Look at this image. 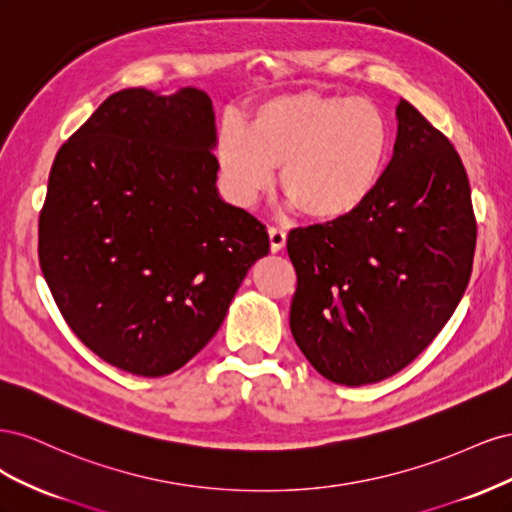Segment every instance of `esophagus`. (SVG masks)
<instances>
[{"instance_id": "34e87169", "label": "esophagus", "mask_w": 512, "mask_h": 512, "mask_svg": "<svg viewBox=\"0 0 512 512\" xmlns=\"http://www.w3.org/2000/svg\"><path fill=\"white\" fill-rule=\"evenodd\" d=\"M269 243H271V252H280L286 245V230L269 226Z\"/></svg>"}]
</instances>
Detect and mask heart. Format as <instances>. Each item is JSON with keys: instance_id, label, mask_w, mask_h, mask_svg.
Instances as JSON below:
<instances>
[{"instance_id": "heart-1", "label": "heart", "mask_w": 512, "mask_h": 512, "mask_svg": "<svg viewBox=\"0 0 512 512\" xmlns=\"http://www.w3.org/2000/svg\"><path fill=\"white\" fill-rule=\"evenodd\" d=\"M393 149L391 123L369 100L316 91L258 104L250 123L226 119L215 158L228 194L252 205L282 168L290 203L316 222L344 220L378 190Z\"/></svg>"}]
</instances>
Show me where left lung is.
<instances>
[{"label": "left lung", "mask_w": 512, "mask_h": 512, "mask_svg": "<svg viewBox=\"0 0 512 512\" xmlns=\"http://www.w3.org/2000/svg\"><path fill=\"white\" fill-rule=\"evenodd\" d=\"M393 160L378 190L337 222L294 228V342L331 382H380L410 365L468 288L476 218L453 143L397 104Z\"/></svg>", "instance_id": "obj_1"}]
</instances>
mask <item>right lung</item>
<instances>
[{"instance_id":"right-lung-1","label":"right lung","mask_w":512,"mask_h":512,"mask_svg":"<svg viewBox=\"0 0 512 512\" xmlns=\"http://www.w3.org/2000/svg\"><path fill=\"white\" fill-rule=\"evenodd\" d=\"M209 96H108L57 151L38 222L44 280L102 361L173 374L207 346L269 235L220 198Z\"/></svg>"}]
</instances>
